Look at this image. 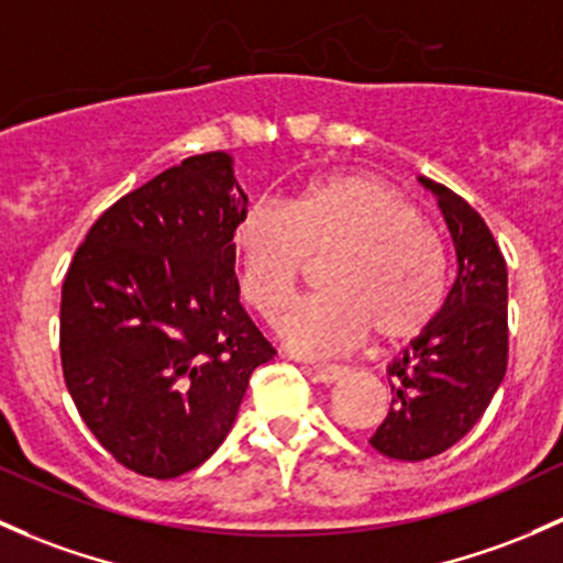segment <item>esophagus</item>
I'll list each match as a JSON object with an SVG mask.
<instances>
[{
    "instance_id": "1",
    "label": "esophagus",
    "mask_w": 563,
    "mask_h": 563,
    "mask_svg": "<svg viewBox=\"0 0 563 563\" xmlns=\"http://www.w3.org/2000/svg\"><path fill=\"white\" fill-rule=\"evenodd\" d=\"M307 372H310V375L316 377L318 383H336L342 375H345V366H340V364H310V366H307Z\"/></svg>"
}]
</instances>
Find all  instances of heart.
Segmentation results:
<instances>
[{
    "label": "heart",
    "instance_id": "heart-1",
    "mask_svg": "<svg viewBox=\"0 0 563 563\" xmlns=\"http://www.w3.org/2000/svg\"><path fill=\"white\" fill-rule=\"evenodd\" d=\"M240 294L275 321L310 258H327V294L283 318L288 345L331 356L361 345L405 342L434 323L448 299V251L410 199L369 175L305 183L286 207L253 202L232 229Z\"/></svg>",
    "mask_w": 563,
    "mask_h": 563
}]
</instances>
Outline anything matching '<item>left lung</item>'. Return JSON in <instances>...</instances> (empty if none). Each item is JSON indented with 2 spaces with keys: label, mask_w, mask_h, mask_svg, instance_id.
Instances as JSON below:
<instances>
[{
  "label": "left lung",
  "mask_w": 563,
  "mask_h": 563,
  "mask_svg": "<svg viewBox=\"0 0 563 563\" xmlns=\"http://www.w3.org/2000/svg\"><path fill=\"white\" fill-rule=\"evenodd\" d=\"M437 197L455 247L445 307L388 364L390 410L369 445L396 461L445 453L472 429L507 372V264L481 212L451 188L418 177Z\"/></svg>",
  "instance_id": "8db88e82"
}]
</instances>
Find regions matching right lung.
I'll return each mask as SVG.
<instances>
[{
  "mask_svg": "<svg viewBox=\"0 0 563 563\" xmlns=\"http://www.w3.org/2000/svg\"><path fill=\"white\" fill-rule=\"evenodd\" d=\"M245 207L229 153L191 156L104 210L64 277L69 396L137 475L205 464L275 356L240 305L232 229Z\"/></svg>",
  "mask_w": 563,
  "mask_h": 563,
  "instance_id": "1",
  "label": "right lung"
}]
</instances>
